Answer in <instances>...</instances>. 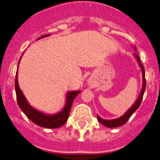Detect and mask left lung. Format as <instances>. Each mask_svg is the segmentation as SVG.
Wrapping results in <instances>:
<instances>
[{
	"instance_id": "obj_1",
	"label": "left lung",
	"mask_w": 160,
	"mask_h": 160,
	"mask_svg": "<svg viewBox=\"0 0 160 160\" xmlns=\"http://www.w3.org/2000/svg\"><path fill=\"white\" fill-rule=\"evenodd\" d=\"M135 50L136 51V48H134ZM134 56H135V59L137 60L138 63V66L139 67L141 68V70H142V89H141L140 94L138 95V98L136 99V101L135 102V103L133 104L132 107H131L130 109H128V111L122 115L121 117L118 118H114V119H111V120H107V119H103L101 117H99L98 115H97L98 120L99 121V122H101L102 125H104L107 128H118V127H120V126L123 125L125 124L126 122H128V120L129 119L130 117L132 115V114L136 111L137 109L138 108V107L140 106V103L142 102V96H143V93L144 90H145V88H146V80H145V70H144V68L142 66V63L140 62V60H139V58H138V55L136 53H134Z\"/></svg>"
}]
</instances>
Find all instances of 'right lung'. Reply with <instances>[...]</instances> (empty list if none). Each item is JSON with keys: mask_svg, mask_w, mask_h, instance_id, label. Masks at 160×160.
<instances>
[{"mask_svg": "<svg viewBox=\"0 0 160 160\" xmlns=\"http://www.w3.org/2000/svg\"><path fill=\"white\" fill-rule=\"evenodd\" d=\"M49 35L50 34L44 35V36L41 37L38 39L46 38V37H49ZM20 61H21V59L19 60L18 65L20 63ZM15 90H16L17 100H18V106L21 108V110L23 111L24 114L32 122H34L37 125L42 127V128H51V129L58 128L62 125H64L65 122L68 119L73 100L77 97L78 94L81 92V90H72V91H69L68 93H66V103H65V106L62 110L59 111L58 113H57V114H47L46 113L38 111V110L35 109L34 107H32L29 104V102L27 101L26 98L25 97L23 92L20 89L19 85H18V72H17L16 79H15Z\"/></svg>", "mask_w": 160, "mask_h": 160, "instance_id": "1", "label": "right lung"}]
</instances>
